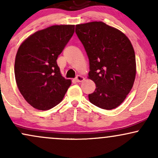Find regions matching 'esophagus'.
Returning <instances> with one entry per match:
<instances>
[{"label": "esophagus", "mask_w": 158, "mask_h": 158, "mask_svg": "<svg viewBox=\"0 0 158 158\" xmlns=\"http://www.w3.org/2000/svg\"><path fill=\"white\" fill-rule=\"evenodd\" d=\"M84 79H85L84 77H81V76H80V75H78L77 77H76L75 81H77V82H81V81L84 80Z\"/></svg>", "instance_id": "34e87169"}]
</instances>
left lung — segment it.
Wrapping results in <instances>:
<instances>
[{"mask_svg": "<svg viewBox=\"0 0 158 158\" xmlns=\"http://www.w3.org/2000/svg\"><path fill=\"white\" fill-rule=\"evenodd\" d=\"M76 33L88 56V78L96 84L90 102L111 110L125 100L136 76L135 50L128 37L102 21L77 24Z\"/></svg>", "mask_w": 158, "mask_h": 158, "instance_id": "obj_1", "label": "left lung"}]
</instances>
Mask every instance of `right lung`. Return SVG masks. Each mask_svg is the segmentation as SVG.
Returning a JSON list of instances; mask_svg holds the SVG:
<instances>
[{
	"label": "right lung",
	"mask_w": 158,
	"mask_h": 158,
	"mask_svg": "<svg viewBox=\"0 0 158 158\" xmlns=\"http://www.w3.org/2000/svg\"><path fill=\"white\" fill-rule=\"evenodd\" d=\"M74 25H54L29 36L18 50L15 77L25 100L49 110L64 98L71 81L61 76L57 58L74 33Z\"/></svg>",
	"instance_id": "right-lung-1"
}]
</instances>
